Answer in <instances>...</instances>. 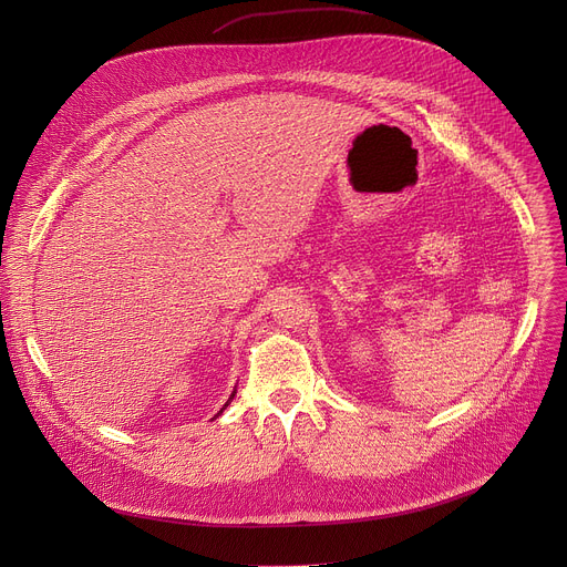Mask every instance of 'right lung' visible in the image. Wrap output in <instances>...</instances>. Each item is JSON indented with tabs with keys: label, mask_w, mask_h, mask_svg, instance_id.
<instances>
[{
	"label": "right lung",
	"mask_w": 567,
	"mask_h": 567,
	"mask_svg": "<svg viewBox=\"0 0 567 567\" xmlns=\"http://www.w3.org/2000/svg\"><path fill=\"white\" fill-rule=\"evenodd\" d=\"M233 396H235V390H233V392H230V396H228V401H226V403H224V409H226V406H228V403H230V401H233ZM224 409H221V411H219V413H224ZM219 413H217V415H219ZM217 415H215V417H217Z\"/></svg>",
	"instance_id": "1"
}]
</instances>
